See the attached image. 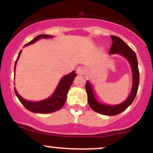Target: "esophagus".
Instances as JSON below:
<instances>
[{
  "label": "esophagus",
  "mask_w": 153,
  "mask_h": 153,
  "mask_svg": "<svg viewBox=\"0 0 153 153\" xmlns=\"http://www.w3.org/2000/svg\"><path fill=\"white\" fill-rule=\"evenodd\" d=\"M85 68H84L82 66H79V67H78V68H77V69H76L77 74L84 75V74H85Z\"/></svg>",
  "instance_id": "1"
}]
</instances>
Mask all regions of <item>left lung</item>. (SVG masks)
Listing matches in <instances>:
<instances>
[{
    "label": "left lung",
    "instance_id": "8db88e82",
    "mask_svg": "<svg viewBox=\"0 0 153 153\" xmlns=\"http://www.w3.org/2000/svg\"><path fill=\"white\" fill-rule=\"evenodd\" d=\"M111 38L113 43L111 47L109 54H113L119 53L122 54L130 63L131 71H132V88H131V94L125 101L120 104L113 106V105H106L99 103L96 99L92 87L88 81H86V83H85V89H86L88 94V102L93 110L101 114L114 116L127 108L134 100L138 90L139 82H140V73H139L137 56L134 51L131 50L122 39L118 36L111 35Z\"/></svg>",
    "mask_w": 153,
    "mask_h": 153
}]
</instances>
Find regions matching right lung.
<instances>
[{
  "label": "right lung",
  "mask_w": 153,
  "mask_h": 153,
  "mask_svg": "<svg viewBox=\"0 0 153 153\" xmlns=\"http://www.w3.org/2000/svg\"><path fill=\"white\" fill-rule=\"evenodd\" d=\"M51 37H52V36H50V35H39V36H36L34 39L31 40V42H29V43L26 44L25 46H27V45L34 43L35 42H36L38 39H39L41 38ZM21 52H22V50L19 52L18 57H17V59L15 62V68L16 65V63L17 61H18L19 57H20ZM76 75H77L76 73H75V72L73 71L72 73H69L68 75H65L64 77H62V78L60 80L57 88L54 91V94L52 95V96H50V98H48V99H47L42 100V101H35V102L26 101V100L23 99L22 97H21L20 95H19L17 91H16V89H14L15 94L16 95L17 97H18L20 102L23 104V106L25 107L26 109L30 111L38 114L52 113V112H54L60 109V108L64 106L67 99V94H68L70 87L71 86L72 83H73V80H74V78L76 77Z\"/></svg>",
  "instance_id": "add662e5"
}]
</instances>
